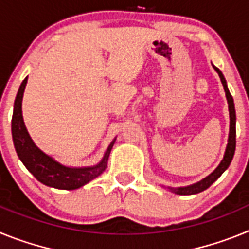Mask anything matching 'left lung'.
Here are the masks:
<instances>
[{
    "label": "left lung",
    "instance_id": "left-lung-1",
    "mask_svg": "<svg viewBox=\"0 0 249 249\" xmlns=\"http://www.w3.org/2000/svg\"><path fill=\"white\" fill-rule=\"evenodd\" d=\"M213 68H214L215 72L218 73L219 78H221V82L222 85H223L224 92H226V98H227L228 111H230V135H228L227 147H226L223 160H221V163L218 164V167H217V168L211 173V175L207 176L206 178L201 179V181L197 182V183L190 184V186H186V187H166L167 190H169L172 193H176V195H181V196L196 195V193H199L202 192V191L207 190V188H208L213 182L217 181V179L221 177L222 173H223L228 167H230L233 156H234V151H236V109H234V102H233V97L231 96L230 89H228L227 87V82H226V78H224L223 73H222L218 68L215 67V66H213Z\"/></svg>",
    "mask_w": 249,
    "mask_h": 249
}]
</instances>
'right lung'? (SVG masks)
<instances>
[{"instance_id": "1", "label": "right lung", "mask_w": 249, "mask_h": 249, "mask_svg": "<svg viewBox=\"0 0 249 249\" xmlns=\"http://www.w3.org/2000/svg\"><path fill=\"white\" fill-rule=\"evenodd\" d=\"M26 85H27V77L22 81L17 92L13 105L12 124H11L13 146L16 149L17 156L22 163L25 164L26 168L35 176L37 181L45 186L68 191L77 190L103 173L107 167L109 153L116 142V138L107 147L102 160L97 164L89 167L65 166L36 146L26 128L22 116V98H23Z\"/></svg>"}]
</instances>
